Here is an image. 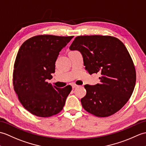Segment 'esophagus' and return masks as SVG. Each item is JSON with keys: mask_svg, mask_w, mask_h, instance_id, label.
I'll return each mask as SVG.
<instances>
[{"mask_svg": "<svg viewBox=\"0 0 146 146\" xmlns=\"http://www.w3.org/2000/svg\"><path fill=\"white\" fill-rule=\"evenodd\" d=\"M72 89H74V88H76V87H77V85H76V84H72Z\"/></svg>", "mask_w": 146, "mask_h": 146, "instance_id": "obj_1", "label": "esophagus"}]
</instances>
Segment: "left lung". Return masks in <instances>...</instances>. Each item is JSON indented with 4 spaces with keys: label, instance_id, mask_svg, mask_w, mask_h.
<instances>
[{
    "label": "left lung",
    "instance_id": "8db88e82",
    "mask_svg": "<svg viewBox=\"0 0 146 146\" xmlns=\"http://www.w3.org/2000/svg\"><path fill=\"white\" fill-rule=\"evenodd\" d=\"M69 48L81 53L89 74H101L100 84L84 86L83 108L100 117L119 111L130 99L136 80L133 61L124 44L108 35H85L76 37Z\"/></svg>",
    "mask_w": 146,
    "mask_h": 146
}]
</instances>
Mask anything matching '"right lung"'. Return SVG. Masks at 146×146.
I'll return each mask as SVG.
<instances>
[{"mask_svg":"<svg viewBox=\"0 0 146 146\" xmlns=\"http://www.w3.org/2000/svg\"><path fill=\"white\" fill-rule=\"evenodd\" d=\"M73 36L37 35L21 46L16 57L13 84L19 101L31 114L48 117L62 111L72 90L67 86L58 88L48 83L55 72V64L60 50Z\"/></svg>","mask_w":146,"mask_h":146,"instance_id":"right-lung-1","label":"right lung"}]
</instances>
